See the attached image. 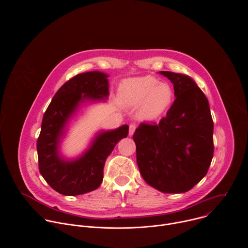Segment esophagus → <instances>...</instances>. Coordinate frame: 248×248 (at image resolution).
Instances as JSON below:
<instances>
[{"label": "esophagus", "mask_w": 248, "mask_h": 248, "mask_svg": "<svg viewBox=\"0 0 248 248\" xmlns=\"http://www.w3.org/2000/svg\"><path fill=\"white\" fill-rule=\"evenodd\" d=\"M135 128H136V125L135 124H130L129 125V131H128V135L129 136H132L134 131H135Z\"/></svg>", "instance_id": "esophagus-1"}]
</instances>
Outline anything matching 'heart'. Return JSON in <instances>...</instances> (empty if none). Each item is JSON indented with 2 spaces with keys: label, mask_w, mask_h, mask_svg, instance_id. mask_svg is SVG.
I'll list each match as a JSON object with an SVG mask.
<instances>
[{
  "label": "heart",
  "mask_w": 248,
  "mask_h": 248,
  "mask_svg": "<svg viewBox=\"0 0 248 248\" xmlns=\"http://www.w3.org/2000/svg\"><path fill=\"white\" fill-rule=\"evenodd\" d=\"M119 99L129 107L139 106V116L156 120L168 112L174 100L172 87L152 76L124 80L119 87Z\"/></svg>",
  "instance_id": "1"
}]
</instances>
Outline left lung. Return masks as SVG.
<instances>
[{"label": "left lung", "mask_w": 248, "mask_h": 248, "mask_svg": "<svg viewBox=\"0 0 248 248\" xmlns=\"http://www.w3.org/2000/svg\"><path fill=\"white\" fill-rule=\"evenodd\" d=\"M175 100L159 124H140L133 134L140 174L164 193H184L206 175L214 154L209 102L188 76L159 72Z\"/></svg>", "instance_id": "obj_1"}]
</instances>
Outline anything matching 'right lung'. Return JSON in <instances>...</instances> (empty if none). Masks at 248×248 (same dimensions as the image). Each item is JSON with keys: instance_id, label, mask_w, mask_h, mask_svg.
<instances>
[{"instance_id": "right-lung-1", "label": "right lung", "mask_w": 248, "mask_h": 248, "mask_svg": "<svg viewBox=\"0 0 248 248\" xmlns=\"http://www.w3.org/2000/svg\"><path fill=\"white\" fill-rule=\"evenodd\" d=\"M109 76L101 72L79 74L66 81L55 94L47 108L37 140L39 170L47 184L67 196L80 195L100 186L106 159L122 138L128 125L101 130L89 147L76 159H66L60 151L67 124L79 108L88 102L107 101Z\"/></svg>"}]
</instances>
